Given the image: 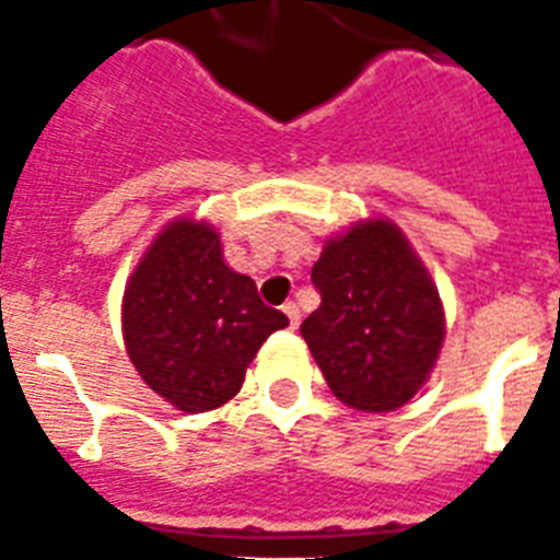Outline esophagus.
I'll use <instances>...</instances> for the list:
<instances>
[{
    "instance_id": "obj_1",
    "label": "esophagus",
    "mask_w": 560,
    "mask_h": 560,
    "mask_svg": "<svg viewBox=\"0 0 560 560\" xmlns=\"http://www.w3.org/2000/svg\"><path fill=\"white\" fill-rule=\"evenodd\" d=\"M281 311H284V314H288L290 328H293V331H296V328H299V305H296V302H288V305L281 307Z\"/></svg>"
}]
</instances>
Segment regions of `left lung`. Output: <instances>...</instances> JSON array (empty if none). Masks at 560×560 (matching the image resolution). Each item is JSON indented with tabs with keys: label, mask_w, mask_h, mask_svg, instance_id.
I'll use <instances>...</instances> for the list:
<instances>
[{
	"label": "left lung",
	"mask_w": 560,
	"mask_h": 560,
	"mask_svg": "<svg viewBox=\"0 0 560 560\" xmlns=\"http://www.w3.org/2000/svg\"><path fill=\"white\" fill-rule=\"evenodd\" d=\"M323 302L302 337L337 398L392 412L418 395L444 342V305L424 261L389 218L325 241L311 270Z\"/></svg>",
	"instance_id": "1"
}]
</instances>
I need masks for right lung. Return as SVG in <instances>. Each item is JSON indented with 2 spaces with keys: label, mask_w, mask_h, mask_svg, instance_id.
<instances>
[{
  "label": "right lung",
  "mask_w": 560,
  "mask_h": 560,
  "mask_svg": "<svg viewBox=\"0 0 560 560\" xmlns=\"http://www.w3.org/2000/svg\"><path fill=\"white\" fill-rule=\"evenodd\" d=\"M288 316L258 299L255 281L223 258L209 220L174 218L130 272L121 334L136 372L188 416L223 407Z\"/></svg>",
  "instance_id": "obj_1"
}]
</instances>
